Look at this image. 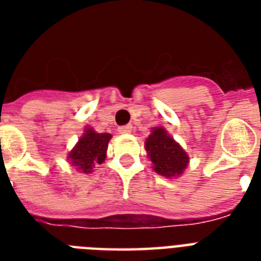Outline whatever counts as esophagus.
Returning <instances> with one entry per match:
<instances>
[{
    "label": "esophagus",
    "instance_id": "esophagus-1",
    "mask_svg": "<svg viewBox=\"0 0 261 261\" xmlns=\"http://www.w3.org/2000/svg\"><path fill=\"white\" fill-rule=\"evenodd\" d=\"M119 134H130L131 131H133V126L131 124H127V126H122L118 128Z\"/></svg>",
    "mask_w": 261,
    "mask_h": 261
}]
</instances>
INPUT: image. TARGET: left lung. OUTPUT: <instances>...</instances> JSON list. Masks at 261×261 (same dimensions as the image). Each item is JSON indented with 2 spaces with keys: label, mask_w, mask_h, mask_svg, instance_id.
I'll return each instance as SVG.
<instances>
[{
  "label": "left lung",
  "mask_w": 261,
  "mask_h": 261,
  "mask_svg": "<svg viewBox=\"0 0 261 261\" xmlns=\"http://www.w3.org/2000/svg\"><path fill=\"white\" fill-rule=\"evenodd\" d=\"M153 169L167 178L181 176L190 157L164 127H154L145 142Z\"/></svg>",
  "instance_id": "left-lung-1"
}]
</instances>
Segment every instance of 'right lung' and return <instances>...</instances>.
<instances>
[{
    "instance_id": "add662e5",
    "label": "right lung",
    "mask_w": 261,
    "mask_h": 261,
    "mask_svg": "<svg viewBox=\"0 0 261 261\" xmlns=\"http://www.w3.org/2000/svg\"><path fill=\"white\" fill-rule=\"evenodd\" d=\"M110 139L111 134H100L90 127H85V133L67 154V160L80 173H92L96 165L104 163Z\"/></svg>"
}]
</instances>
